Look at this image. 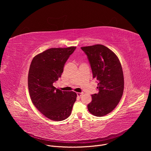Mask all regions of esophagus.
Masks as SVG:
<instances>
[{"label":"esophagus","instance_id":"esophagus-1","mask_svg":"<svg viewBox=\"0 0 151 151\" xmlns=\"http://www.w3.org/2000/svg\"><path fill=\"white\" fill-rule=\"evenodd\" d=\"M76 94H77V96L78 97H81L83 94V93H77Z\"/></svg>","mask_w":151,"mask_h":151}]
</instances>
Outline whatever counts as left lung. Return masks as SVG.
Returning a JSON list of instances; mask_svg holds the SVG:
<instances>
[{"label": "left lung", "mask_w": 151, "mask_h": 151, "mask_svg": "<svg viewBox=\"0 0 151 151\" xmlns=\"http://www.w3.org/2000/svg\"><path fill=\"white\" fill-rule=\"evenodd\" d=\"M81 48L87 55L93 78L98 81L99 93L91 95L88 109L94 116H104L115 108L123 94L124 81L121 63L116 54L104 45Z\"/></svg>", "instance_id": "left-lung-1"}]
</instances>
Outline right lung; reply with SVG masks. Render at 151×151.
Wrapping results in <instances>:
<instances>
[{
    "mask_svg": "<svg viewBox=\"0 0 151 151\" xmlns=\"http://www.w3.org/2000/svg\"><path fill=\"white\" fill-rule=\"evenodd\" d=\"M76 47L50 48L36 55L28 75L31 100L45 116L56 121L70 116L76 100L73 91H62L53 86L63 72V68Z\"/></svg>",
    "mask_w": 151,
    "mask_h": 151,
    "instance_id": "obj_1",
    "label": "right lung"
}]
</instances>
